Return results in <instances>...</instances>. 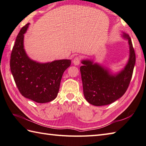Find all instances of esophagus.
<instances>
[{
  "label": "esophagus",
  "mask_w": 146,
  "mask_h": 146,
  "mask_svg": "<svg viewBox=\"0 0 146 146\" xmlns=\"http://www.w3.org/2000/svg\"><path fill=\"white\" fill-rule=\"evenodd\" d=\"M81 62V57L80 56H76L74 57V58L73 60V64L75 65H79Z\"/></svg>",
  "instance_id": "1"
}]
</instances>
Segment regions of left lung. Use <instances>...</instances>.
<instances>
[{
  "label": "left lung",
  "mask_w": 146,
  "mask_h": 146,
  "mask_svg": "<svg viewBox=\"0 0 146 146\" xmlns=\"http://www.w3.org/2000/svg\"><path fill=\"white\" fill-rule=\"evenodd\" d=\"M128 40L130 58L124 69L117 74L90 60H82L80 67L84 96L91 104L96 106L112 104L121 98L127 90L135 64V53L130 36L123 33Z\"/></svg>",
  "instance_id": "obj_1"
}]
</instances>
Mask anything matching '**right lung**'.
<instances>
[{
  "label": "right lung",
  "instance_id": "right-lung-1",
  "mask_svg": "<svg viewBox=\"0 0 146 146\" xmlns=\"http://www.w3.org/2000/svg\"><path fill=\"white\" fill-rule=\"evenodd\" d=\"M29 23L19 32L11 54L10 68L19 92L24 97L37 103H46L57 97L64 71L70 60L41 64L29 58L23 46L24 34Z\"/></svg>",
  "mask_w": 146,
  "mask_h": 146
}]
</instances>
